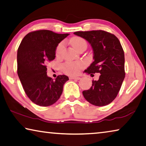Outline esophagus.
<instances>
[{
	"instance_id": "1",
	"label": "esophagus",
	"mask_w": 146,
	"mask_h": 146,
	"mask_svg": "<svg viewBox=\"0 0 146 146\" xmlns=\"http://www.w3.org/2000/svg\"><path fill=\"white\" fill-rule=\"evenodd\" d=\"M69 79H71V80H73V79L80 80V77H69Z\"/></svg>"
}]
</instances>
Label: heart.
<instances>
[{"mask_svg":"<svg viewBox=\"0 0 146 146\" xmlns=\"http://www.w3.org/2000/svg\"><path fill=\"white\" fill-rule=\"evenodd\" d=\"M71 43L73 47L76 50H78V48L83 45H87L86 41L84 39L80 37H74L71 40ZM64 42H61L58 45L56 49V56H60L64 48ZM83 67L82 63H68L65 65L64 67V71L67 74L70 75H75L79 72L80 69Z\"/></svg>","mask_w":146,"mask_h":146,"instance_id":"obj_1","label":"heart"}]
</instances>
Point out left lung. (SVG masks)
Instances as JSON below:
<instances>
[{"mask_svg":"<svg viewBox=\"0 0 146 146\" xmlns=\"http://www.w3.org/2000/svg\"><path fill=\"white\" fill-rule=\"evenodd\" d=\"M92 46L94 61L84 73L101 74L93 80L89 90L82 92L86 100L92 105L102 106L112 102L121 88L125 75V56L116 36L103 31L75 32Z\"/></svg>","mask_w":146,"mask_h":146,"instance_id":"8db88e82","label":"left lung"}]
</instances>
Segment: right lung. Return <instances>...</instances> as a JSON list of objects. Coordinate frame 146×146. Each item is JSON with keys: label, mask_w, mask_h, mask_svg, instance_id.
Wrapping results in <instances>:
<instances>
[{"label": "right lung", "mask_w": 146, "mask_h": 146, "mask_svg": "<svg viewBox=\"0 0 146 146\" xmlns=\"http://www.w3.org/2000/svg\"><path fill=\"white\" fill-rule=\"evenodd\" d=\"M69 34H57L48 30L30 32L17 50V74L25 93L32 102L41 106L55 103L60 98L69 80L58 75L54 80L47 75L46 63L55 58L59 43Z\"/></svg>", "instance_id": "add662e5"}]
</instances>
